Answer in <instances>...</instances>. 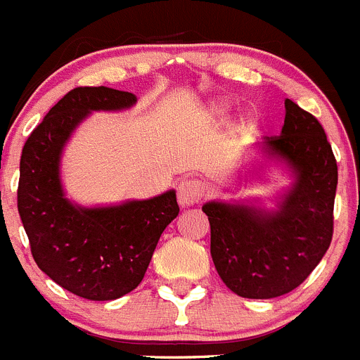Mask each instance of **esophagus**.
<instances>
[{
  "mask_svg": "<svg viewBox=\"0 0 360 360\" xmlns=\"http://www.w3.org/2000/svg\"><path fill=\"white\" fill-rule=\"evenodd\" d=\"M205 192L206 188L202 181L195 179V177H186L177 184V199H179L181 206L198 205L205 198Z\"/></svg>",
  "mask_w": 360,
  "mask_h": 360,
  "instance_id": "1",
  "label": "esophagus"
}]
</instances>
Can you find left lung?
I'll return each instance as SVG.
<instances>
[{"label":"left lung","mask_w":360,"mask_h":360,"mask_svg":"<svg viewBox=\"0 0 360 360\" xmlns=\"http://www.w3.org/2000/svg\"><path fill=\"white\" fill-rule=\"evenodd\" d=\"M279 136L264 139L271 154L295 170L279 210L206 202L210 254L228 288L246 299L295 290L324 257L333 237L337 161L323 124L292 99Z\"/></svg>","instance_id":"obj_1"}]
</instances>
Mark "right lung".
Returning a JSON list of instances; mask_svg holds the SVG:
<instances>
[{
  "instance_id": "right-lung-1",
  "label": "right lung",
  "mask_w": 360,
  "mask_h": 360,
  "mask_svg": "<svg viewBox=\"0 0 360 360\" xmlns=\"http://www.w3.org/2000/svg\"><path fill=\"white\" fill-rule=\"evenodd\" d=\"M134 103L130 92L77 86L50 108L21 152L18 212L34 261L61 288L90 301L137 288L162 230L179 214L174 190L108 208H79L63 198L59 155L72 130L92 110Z\"/></svg>"
}]
</instances>
